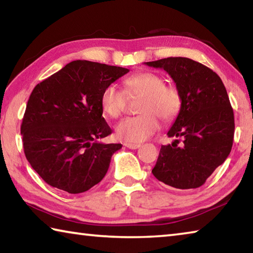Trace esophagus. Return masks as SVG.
Listing matches in <instances>:
<instances>
[{"mask_svg": "<svg viewBox=\"0 0 253 253\" xmlns=\"http://www.w3.org/2000/svg\"><path fill=\"white\" fill-rule=\"evenodd\" d=\"M124 145L130 149H137L138 147H140V144H135V143H125Z\"/></svg>", "mask_w": 253, "mask_h": 253, "instance_id": "obj_1", "label": "esophagus"}]
</instances>
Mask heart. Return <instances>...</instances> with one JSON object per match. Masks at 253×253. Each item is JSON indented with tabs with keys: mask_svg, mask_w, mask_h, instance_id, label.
<instances>
[{
	"mask_svg": "<svg viewBox=\"0 0 253 253\" xmlns=\"http://www.w3.org/2000/svg\"><path fill=\"white\" fill-rule=\"evenodd\" d=\"M142 98L138 105L140 115L128 117L116 126V135L128 143H140L151 137L161 126L160 118L169 123L178 116L182 108V95L173 84L155 72H139L124 80V90L115 84H107L101 91L100 106L106 116L121 117L127 97Z\"/></svg>",
	"mask_w": 253,
	"mask_h": 253,
	"instance_id": "1",
	"label": "heart"
}]
</instances>
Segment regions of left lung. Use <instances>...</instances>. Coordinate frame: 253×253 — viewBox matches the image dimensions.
<instances>
[{"instance_id": "obj_1", "label": "left lung", "mask_w": 253, "mask_h": 253, "mask_svg": "<svg viewBox=\"0 0 253 253\" xmlns=\"http://www.w3.org/2000/svg\"><path fill=\"white\" fill-rule=\"evenodd\" d=\"M164 69L182 95V108L163 145L152 173L158 181L181 190L202 186L223 164L233 144L234 116L228 92L215 72L182 57L145 62Z\"/></svg>"}]
</instances>
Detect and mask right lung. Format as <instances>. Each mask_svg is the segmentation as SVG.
Here are the masks:
<instances>
[{"label": "right lung", "mask_w": 253, "mask_h": 253, "mask_svg": "<svg viewBox=\"0 0 253 253\" xmlns=\"http://www.w3.org/2000/svg\"><path fill=\"white\" fill-rule=\"evenodd\" d=\"M128 71L76 60L34 87L21 135L25 157L45 183L78 194L105 177L122 144L97 142L111 134L102 117L100 95Z\"/></svg>", "instance_id": "add662e5"}]
</instances>
